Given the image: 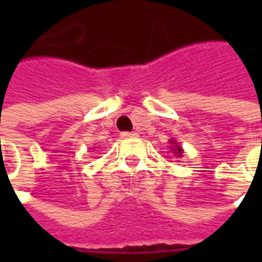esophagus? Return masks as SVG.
<instances>
[{
  "mask_svg": "<svg viewBox=\"0 0 262 262\" xmlns=\"http://www.w3.org/2000/svg\"><path fill=\"white\" fill-rule=\"evenodd\" d=\"M120 136L122 137H133V136H136V133H135V132H123Z\"/></svg>",
  "mask_w": 262,
  "mask_h": 262,
  "instance_id": "34e87169",
  "label": "esophagus"
}]
</instances>
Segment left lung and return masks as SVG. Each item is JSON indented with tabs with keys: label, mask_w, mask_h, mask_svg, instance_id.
<instances>
[{
	"label": "left lung",
	"mask_w": 262,
	"mask_h": 262,
	"mask_svg": "<svg viewBox=\"0 0 262 262\" xmlns=\"http://www.w3.org/2000/svg\"><path fill=\"white\" fill-rule=\"evenodd\" d=\"M171 144H172V142H171ZM174 151H176V153H177L176 156H178V157H180V156H181V153H182V148L177 146V148H176V150H174Z\"/></svg>",
	"instance_id": "8db88e82"
}]
</instances>
